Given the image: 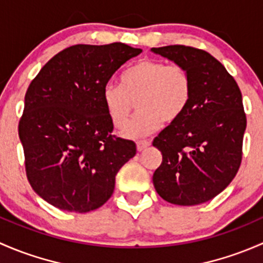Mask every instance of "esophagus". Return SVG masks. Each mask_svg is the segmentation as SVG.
<instances>
[{
    "mask_svg": "<svg viewBox=\"0 0 263 263\" xmlns=\"http://www.w3.org/2000/svg\"><path fill=\"white\" fill-rule=\"evenodd\" d=\"M149 145H151V140H138L137 149L140 152V151L145 149L147 147H149Z\"/></svg>",
    "mask_w": 263,
    "mask_h": 263,
    "instance_id": "1",
    "label": "esophagus"
}]
</instances>
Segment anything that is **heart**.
Listing matches in <instances>:
<instances>
[{
    "instance_id": "obj_1",
    "label": "heart",
    "mask_w": 263,
    "mask_h": 263,
    "mask_svg": "<svg viewBox=\"0 0 263 263\" xmlns=\"http://www.w3.org/2000/svg\"><path fill=\"white\" fill-rule=\"evenodd\" d=\"M192 96L190 73L178 64L140 59L124 71L120 83H107L102 92L105 109L114 124L125 126L137 102L140 112L123 134L140 138L156 132L162 121L175 123L183 115Z\"/></svg>"
}]
</instances>
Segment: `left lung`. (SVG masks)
<instances>
[{
    "label": "left lung",
    "mask_w": 263,
    "mask_h": 263,
    "mask_svg": "<svg viewBox=\"0 0 263 263\" xmlns=\"http://www.w3.org/2000/svg\"><path fill=\"white\" fill-rule=\"evenodd\" d=\"M151 50L186 68L192 81L186 111L153 140L162 153L154 189L171 204H202L220 194L239 170L247 125L242 93L208 51L185 45Z\"/></svg>",
    "instance_id": "1"
}]
</instances>
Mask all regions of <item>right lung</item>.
<instances>
[{
    "label": "right lung",
    "mask_w": 263,
    "mask_h": 263,
    "mask_svg": "<svg viewBox=\"0 0 263 263\" xmlns=\"http://www.w3.org/2000/svg\"><path fill=\"white\" fill-rule=\"evenodd\" d=\"M140 53L123 43L73 45L31 81L18 137L32 190L53 206L73 213L102 206L116 173L137 153L134 142L111 135L102 92L114 73Z\"/></svg>",
    "instance_id": "right-lung-1"
}]
</instances>
